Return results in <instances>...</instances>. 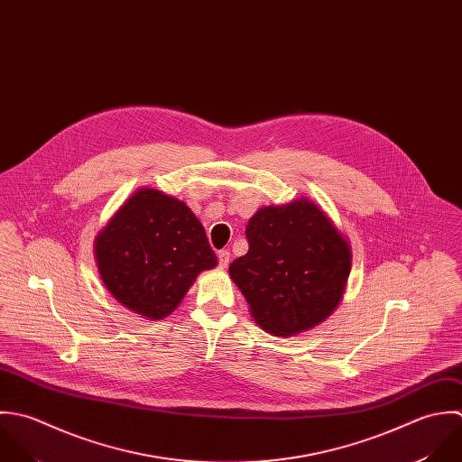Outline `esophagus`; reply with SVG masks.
Instances as JSON below:
<instances>
[{"label": "esophagus", "instance_id": "obj_1", "mask_svg": "<svg viewBox=\"0 0 462 462\" xmlns=\"http://www.w3.org/2000/svg\"><path fill=\"white\" fill-rule=\"evenodd\" d=\"M229 260H231V253L229 251H218V265L222 267V269H226L227 265H229Z\"/></svg>", "mask_w": 462, "mask_h": 462}]
</instances>
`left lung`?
<instances>
[{
	"label": "left lung",
	"mask_w": 462,
	"mask_h": 462,
	"mask_svg": "<svg viewBox=\"0 0 462 462\" xmlns=\"http://www.w3.org/2000/svg\"><path fill=\"white\" fill-rule=\"evenodd\" d=\"M247 254L229 265L256 324L294 337L340 305L351 273V245L328 213L301 197L260 208L245 229Z\"/></svg>",
	"instance_id": "left-lung-1"
}]
</instances>
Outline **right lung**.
<instances>
[{"instance_id": "1", "label": "right lung", "mask_w": 462, "mask_h": 462, "mask_svg": "<svg viewBox=\"0 0 462 462\" xmlns=\"http://www.w3.org/2000/svg\"><path fill=\"white\" fill-rule=\"evenodd\" d=\"M95 260L107 292L147 320L168 317L197 276L217 267L195 213L154 188L136 189L100 229Z\"/></svg>"}]
</instances>
